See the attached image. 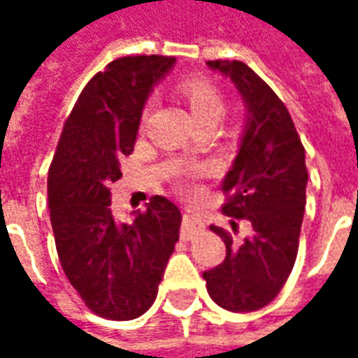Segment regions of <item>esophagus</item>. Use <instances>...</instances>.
<instances>
[{
	"label": "esophagus",
	"instance_id": "obj_1",
	"mask_svg": "<svg viewBox=\"0 0 358 358\" xmlns=\"http://www.w3.org/2000/svg\"><path fill=\"white\" fill-rule=\"evenodd\" d=\"M201 230H203L201 218H197L194 213L186 210V213L182 215V230H180V236H182L184 240H189V238H194L195 234H199Z\"/></svg>",
	"mask_w": 358,
	"mask_h": 358
}]
</instances>
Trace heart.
<instances>
[{
    "mask_svg": "<svg viewBox=\"0 0 358 358\" xmlns=\"http://www.w3.org/2000/svg\"><path fill=\"white\" fill-rule=\"evenodd\" d=\"M195 122H218L224 115V99L213 82L205 78H187L178 86Z\"/></svg>",
    "mask_w": 358,
    "mask_h": 358,
    "instance_id": "1",
    "label": "heart"
}]
</instances>
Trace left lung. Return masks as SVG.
<instances>
[{
  "label": "left lung",
  "mask_w": 358,
  "mask_h": 358,
  "mask_svg": "<svg viewBox=\"0 0 358 358\" xmlns=\"http://www.w3.org/2000/svg\"><path fill=\"white\" fill-rule=\"evenodd\" d=\"M207 66L228 76L245 105L238 155L220 187L228 194L222 213L249 220L251 232L234 243L228 232L210 226L224 240L226 257L203 278L217 305L251 313L276 297L297 259L307 203L305 149L284 103L245 63L207 61Z\"/></svg>",
  "instance_id": "obj_1"
}]
</instances>
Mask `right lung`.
Here are the masks:
<instances>
[{"instance_id": "obj_1", "label": "right lung", "mask_w": 358, "mask_h": 358, "mask_svg": "<svg viewBox=\"0 0 358 358\" xmlns=\"http://www.w3.org/2000/svg\"><path fill=\"white\" fill-rule=\"evenodd\" d=\"M174 63L163 55L120 57L95 74L66 118L48 176L61 266L82 301L109 320H132L153 305L178 241L174 203L155 195L132 222H118L109 189L122 176V155L134 151L149 95Z\"/></svg>"}]
</instances>
